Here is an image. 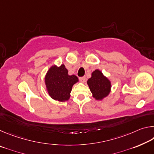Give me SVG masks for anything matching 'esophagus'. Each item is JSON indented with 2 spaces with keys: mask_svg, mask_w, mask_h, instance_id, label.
Returning a JSON list of instances; mask_svg holds the SVG:
<instances>
[{
  "mask_svg": "<svg viewBox=\"0 0 154 154\" xmlns=\"http://www.w3.org/2000/svg\"><path fill=\"white\" fill-rule=\"evenodd\" d=\"M85 77H79V81L82 83H84L85 82Z\"/></svg>",
  "mask_w": 154,
  "mask_h": 154,
  "instance_id": "obj_1",
  "label": "esophagus"
}]
</instances>
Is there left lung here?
Instances as JSON below:
<instances>
[{
	"instance_id": "1",
	"label": "left lung",
	"mask_w": 154,
	"mask_h": 154,
	"mask_svg": "<svg viewBox=\"0 0 154 154\" xmlns=\"http://www.w3.org/2000/svg\"><path fill=\"white\" fill-rule=\"evenodd\" d=\"M93 98L96 100H102L109 95L111 90V82L102 71L96 69L92 72L90 79L87 81Z\"/></svg>"
}]
</instances>
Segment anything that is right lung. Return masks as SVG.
Listing matches in <instances>:
<instances>
[{
	"mask_svg": "<svg viewBox=\"0 0 154 154\" xmlns=\"http://www.w3.org/2000/svg\"><path fill=\"white\" fill-rule=\"evenodd\" d=\"M77 82L78 77L75 75H69L64 64L59 66L52 65L45 76V88L49 96L60 102L69 100L72 88Z\"/></svg>",
	"mask_w": 154,
	"mask_h": 154,
	"instance_id": "obj_1",
	"label": "right lung"
}]
</instances>
